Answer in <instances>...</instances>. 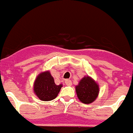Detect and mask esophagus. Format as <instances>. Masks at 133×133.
<instances>
[{"label": "esophagus", "instance_id": "34e87169", "mask_svg": "<svg viewBox=\"0 0 133 133\" xmlns=\"http://www.w3.org/2000/svg\"><path fill=\"white\" fill-rule=\"evenodd\" d=\"M65 84H66L67 86H71L72 84V81L70 80H65Z\"/></svg>", "mask_w": 133, "mask_h": 133}]
</instances>
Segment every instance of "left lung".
Instances as JSON below:
<instances>
[{
	"mask_svg": "<svg viewBox=\"0 0 133 133\" xmlns=\"http://www.w3.org/2000/svg\"><path fill=\"white\" fill-rule=\"evenodd\" d=\"M77 97L82 103L90 104L97 99L99 87L97 82L90 76H84L76 87Z\"/></svg>",
	"mask_w": 133,
	"mask_h": 133,
	"instance_id": "1",
	"label": "left lung"
}]
</instances>
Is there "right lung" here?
Masks as SVG:
<instances>
[{
  "mask_svg": "<svg viewBox=\"0 0 133 133\" xmlns=\"http://www.w3.org/2000/svg\"><path fill=\"white\" fill-rule=\"evenodd\" d=\"M61 87L62 84H55L53 77L49 71H46L40 74L36 78L34 92L41 101H49L57 97Z\"/></svg>",
  "mask_w": 133,
  "mask_h": 133,
  "instance_id": "obj_1",
  "label": "right lung"
}]
</instances>
